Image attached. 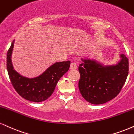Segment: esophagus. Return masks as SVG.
Instances as JSON below:
<instances>
[{"instance_id":"obj_1","label":"esophagus","mask_w":134,"mask_h":134,"mask_svg":"<svg viewBox=\"0 0 134 134\" xmlns=\"http://www.w3.org/2000/svg\"><path fill=\"white\" fill-rule=\"evenodd\" d=\"M77 68V65L75 63L72 62L70 64V69L71 70H76Z\"/></svg>"}]
</instances>
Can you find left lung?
Returning <instances> with one entry per match:
<instances>
[{"instance_id":"left-lung-1","label":"left lung","mask_w":134,"mask_h":134,"mask_svg":"<svg viewBox=\"0 0 134 134\" xmlns=\"http://www.w3.org/2000/svg\"><path fill=\"white\" fill-rule=\"evenodd\" d=\"M118 64L102 66L90 59H82L78 68V87L82 96L92 104H102L118 96L129 74V61L124 54Z\"/></svg>"}]
</instances>
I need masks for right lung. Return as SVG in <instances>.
<instances>
[{"mask_svg": "<svg viewBox=\"0 0 134 134\" xmlns=\"http://www.w3.org/2000/svg\"><path fill=\"white\" fill-rule=\"evenodd\" d=\"M14 40L7 54V69L12 85L17 93L30 101L39 102L52 96L59 79L69 70L70 61L56 63L43 73L35 78H27L19 75L13 68L11 61Z\"/></svg>", "mask_w": 134, "mask_h": 134, "instance_id": "1", "label": "right lung"}]
</instances>
